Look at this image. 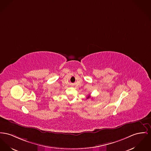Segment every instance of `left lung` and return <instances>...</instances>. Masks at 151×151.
Listing matches in <instances>:
<instances>
[{
    "label": "left lung",
    "instance_id": "1",
    "mask_svg": "<svg viewBox=\"0 0 151 151\" xmlns=\"http://www.w3.org/2000/svg\"><path fill=\"white\" fill-rule=\"evenodd\" d=\"M89 98H90V96H88V97L87 99H89Z\"/></svg>",
    "mask_w": 151,
    "mask_h": 151
}]
</instances>
